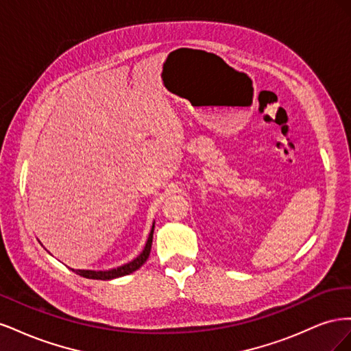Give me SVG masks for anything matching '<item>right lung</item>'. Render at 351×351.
Here are the masks:
<instances>
[{"label":"right lung","instance_id":"obj_1","mask_svg":"<svg viewBox=\"0 0 351 351\" xmlns=\"http://www.w3.org/2000/svg\"><path fill=\"white\" fill-rule=\"evenodd\" d=\"M154 228H155V221L152 224V228H151V232L149 236H147V240H146V244L143 250L141 252V254L137 258H134L133 261H130L129 263H124L121 265V267H117V268H112V269H107V271H92V269H73L70 268L73 272L79 274L80 277H84V278H89V280H114V278H120V277H124V275H129L134 271L139 269L142 265L147 261V258H149V253H151V247H152V239H154Z\"/></svg>","mask_w":351,"mask_h":351}]
</instances>
